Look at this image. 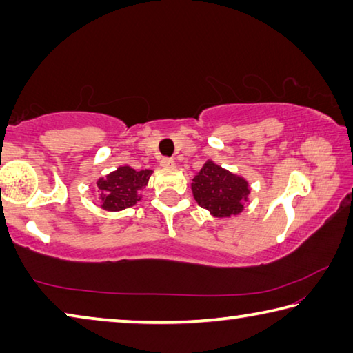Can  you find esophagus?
Segmentation results:
<instances>
[{
    "instance_id": "esophagus-1",
    "label": "esophagus",
    "mask_w": 353,
    "mask_h": 353,
    "mask_svg": "<svg viewBox=\"0 0 353 353\" xmlns=\"http://www.w3.org/2000/svg\"><path fill=\"white\" fill-rule=\"evenodd\" d=\"M160 166H163V168H174L176 166V162L172 159H162V162H160Z\"/></svg>"
}]
</instances>
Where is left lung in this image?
Segmentation results:
<instances>
[{"label":"left lung","mask_w":353,"mask_h":353,"mask_svg":"<svg viewBox=\"0 0 353 353\" xmlns=\"http://www.w3.org/2000/svg\"><path fill=\"white\" fill-rule=\"evenodd\" d=\"M191 191L196 202L214 218L236 216L249 201L250 188L244 177L207 160L194 176Z\"/></svg>","instance_id":"1"}]
</instances>
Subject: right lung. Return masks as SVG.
Returning <instances> with one entry per match:
<instances>
[{
    "instance_id": "obj_1",
    "label": "right lung",
    "mask_w": 353,
    "mask_h": 353,
    "mask_svg": "<svg viewBox=\"0 0 353 353\" xmlns=\"http://www.w3.org/2000/svg\"><path fill=\"white\" fill-rule=\"evenodd\" d=\"M151 170L137 171L132 166L123 165L97 182L101 208L107 212H119L141 201L140 191L146 188Z\"/></svg>"
}]
</instances>
